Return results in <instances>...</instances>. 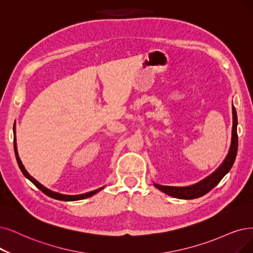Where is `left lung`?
Returning a JSON list of instances; mask_svg holds the SVG:
<instances>
[{
  "label": "left lung",
  "mask_w": 253,
  "mask_h": 253,
  "mask_svg": "<svg viewBox=\"0 0 253 253\" xmlns=\"http://www.w3.org/2000/svg\"><path fill=\"white\" fill-rule=\"evenodd\" d=\"M237 126H238V117L236 108L232 105V129H231V141L230 146L228 149V154L226 155L224 161L222 162L221 165L211 173L206 178L201 179L198 183L187 186V187H173V186H163L154 183V186L158 188L160 191L164 192L165 194L172 196L179 199H194L206 195L207 193L216 187L219 181L223 178L228 172L230 168L235 163L237 151H238V134H237Z\"/></svg>",
  "instance_id": "8db88e82"
}]
</instances>
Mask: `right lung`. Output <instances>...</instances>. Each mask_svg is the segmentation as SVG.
Wrapping results in <instances>:
<instances>
[{"instance_id": "1", "label": "right lung", "mask_w": 253, "mask_h": 253, "mask_svg": "<svg viewBox=\"0 0 253 253\" xmlns=\"http://www.w3.org/2000/svg\"><path fill=\"white\" fill-rule=\"evenodd\" d=\"M13 133H14V153H15V157H16V161H17V164H18L19 169L22 170L23 174H24L29 180H31L32 183H33L40 191H42L45 195H47V196H49V197H52V198H54V199H58V200H63V201H76V200H81V199L88 198V197H90V196H92V195L96 194L97 192H99L102 189H104V187H102V188H98L97 190L87 192V193H84V194H79V195H65V194L58 193V192H54V191H52V190H49V189L45 188L43 185L40 184L39 181H37L33 176L30 175L28 171L26 170L25 166L23 165L21 159H19V157H18V153H17L16 138H15V126H14V127H13Z\"/></svg>"}]
</instances>
